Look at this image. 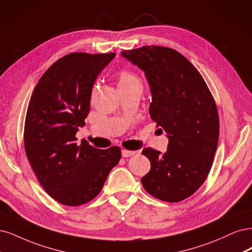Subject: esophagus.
Returning <instances> with one entry per match:
<instances>
[{
    "instance_id": "esophagus-1",
    "label": "esophagus",
    "mask_w": 252,
    "mask_h": 252,
    "mask_svg": "<svg viewBox=\"0 0 252 252\" xmlns=\"http://www.w3.org/2000/svg\"><path fill=\"white\" fill-rule=\"evenodd\" d=\"M121 154H123V157L126 158V157H131V156L135 155L136 153H135V152H133V151H128V150L124 149L123 151H121Z\"/></svg>"
}]
</instances>
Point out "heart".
<instances>
[{
	"mask_svg": "<svg viewBox=\"0 0 252 252\" xmlns=\"http://www.w3.org/2000/svg\"><path fill=\"white\" fill-rule=\"evenodd\" d=\"M139 84V80L129 71H121L118 75V88L120 87H128Z\"/></svg>",
	"mask_w": 252,
	"mask_h": 252,
	"instance_id": "obj_1",
	"label": "heart"
}]
</instances>
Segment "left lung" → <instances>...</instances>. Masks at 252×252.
I'll list each match as a JSON object with an SVG mask.
<instances>
[{
  "instance_id": "obj_1",
  "label": "left lung",
  "mask_w": 252,
  "mask_h": 252,
  "mask_svg": "<svg viewBox=\"0 0 252 252\" xmlns=\"http://www.w3.org/2000/svg\"><path fill=\"white\" fill-rule=\"evenodd\" d=\"M121 55L144 71L151 118L168 137L163 155L143 149L151 169L141 183L153 197L180 202L198 190L212 168L220 133L216 101L199 71L172 48L143 46Z\"/></svg>"
}]
</instances>
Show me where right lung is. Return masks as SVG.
I'll return each mask as SVG.
<instances>
[{"instance_id":"right-lung-1","label":"right lung","mask_w":252,"mask_h":252,"mask_svg":"<svg viewBox=\"0 0 252 252\" xmlns=\"http://www.w3.org/2000/svg\"><path fill=\"white\" fill-rule=\"evenodd\" d=\"M115 53H69L39 78L29 101L24 145L30 165L46 192L61 204L93 200L121 158L118 147L98 150L76 132L90 111L92 87Z\"/></svg>"}]
</instances>
